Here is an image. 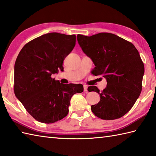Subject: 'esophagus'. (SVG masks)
Returning <instances> with one entry per match:
<instances>
[{
  "label": "esophagus",
  "mask_w": 156,
  "mask_h": 156,
  "mask_svg": "<svg viewBox=\"0 0 156 156\" xmlns=\"http://www.w3.org/2000/svg\"><path fill=\"white\" fill-rule=\"evenodd\" d=\"M88 91V87L87 85H84V92H87Z\"/></svg>",
  "instance_id": "esophagus-1"
}]
</instances>
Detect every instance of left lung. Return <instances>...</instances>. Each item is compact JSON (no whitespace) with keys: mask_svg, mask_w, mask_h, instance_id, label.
<instances>
[{"mask_svg":"<svg viewBox=\"0 0 156 156\" xmlns=\"http://www.w3.org/2000/svg\"><path fill=\"white\" fill-rule=\"evenodd\" d=\"M77 40L94 64L92 74L101 75L107 81L101 92L90 87L89 90L101 97L98 104L91 106L92 112L104 120L121 118L133 107L141 92L144 64L137 49L131 42L109 33L90 37L79 34Z\"/></svg>","mask_w":156,"mask_h":156,"instance_id":"left-lung-1","label":"left lung"}]
</instances>
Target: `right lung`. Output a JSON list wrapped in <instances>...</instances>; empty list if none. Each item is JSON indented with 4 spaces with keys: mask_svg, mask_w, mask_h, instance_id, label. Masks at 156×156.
<instances>
[{
    "mask_svg": "<svg viewBox=\"0 0 156 156\" xmlns=\"http://www.w3.org/2000/svg\"><path fill=\"white\" fill-rule=\"evenodd\" d=\"M75 45V35L49 33L28 42L16 58L15 96L39 122L53 123L64 118L72 96L84 90L80 84H61L51 78L64 71L63 62Z\"/></svg>",
    "mask_w": 156,
    "mask_h": 156,
    "instance_id": "add662e5",
    "label": "right lung"
}]
</instances>
